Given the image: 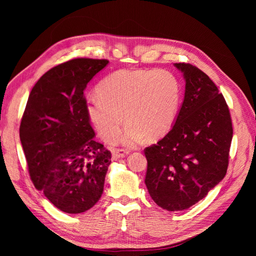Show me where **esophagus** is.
<instances>
[{"instance_id": "1", "label": "esophagus", "mask_w": 256, "mask_h": 256, "mask_svg": "<svg viewBox=\"0 0 256 256\" xmlns=\"http://www.w3.org/2000/svg\"><path fill=\"white\" fill-rule=\"evenodd\" d=\"M127 154H128V152L125 150H115L113 152V154H112V159L113 160H118V159L126 157Z\"/></svg>"}]
</instances>
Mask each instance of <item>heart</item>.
Listing matches in <instances>:
<instances>
[{
  "mask_svg": "<svg viewBox=\"0 0 256 256\" xmlns=\"http://www.w3.org/2000/svg\"><path fill=\"white\" fill-rule=\"evenodd\" d=\"M96 94L98 98L90 99L85 111L99 136L113 142L126 120L120 141L134 147L145 136L154 140L171 129L180 106V84L166 69H122L106 76Z\"/></svg>",
  "mask_w": 256,
  "mask_h": 256,
  "instance_id": "obj_1",
  "label": "heart"
}]
</instances>
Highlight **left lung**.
I'll return each mask as SVG.
<instances>
[{"label":"left lung","mask_w":256,"mask_h":256,"mask_svg":"<svg viewBox=\"0 0 256 256\" xmlns=\"http://www.w3.org/2000/svg\"><path fill=\"white\" fill-rule=\"evenodd\" d=\"M174 66L186 81L184 102L168 134L144 150L147 190L168 212L188 209L223 180L233 138L228 106L216 84L191 64Z\"/></svg>","instance_id":"obj_1"}]
</instances>
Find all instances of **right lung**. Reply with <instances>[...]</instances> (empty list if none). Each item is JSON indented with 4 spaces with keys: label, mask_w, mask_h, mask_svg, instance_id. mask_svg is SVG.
Instances as JSON below:
<instances>
[{
    "label": "right lung",
    "mask_w": 256,
    "mask_h": 256,
    "mask_svg": "<svg viewBox=\"0 0 256 256\" xmlns=\"http://www.w3.org/2000/svg\"><path fill=\"white\" fill-rule=\"evenodd\" d=\"M108 64L74 58L51 68L30 90L21 120L30 180L67 214L88 210L104 192L111 152L95 141L83 92Z\"/></svg>",
    "instance_id": "right-lung-1"
}]
</instances>
